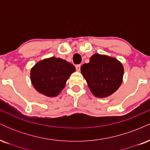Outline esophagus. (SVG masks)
Here are the masks:
<instances>
[{
  "instance_id": "1",
  "label": "esophagus",
  "mask_w": 150,
  "mask_h": 150,
  "mask_svg": "<svg viewBox=\"0 0 150 150\" xmlns=\"http://www.w3.org/2000/svg\"><path fill=\"white\" fill-rule=\"evenodd\" d=\"M80 67H81V65L80 64L75 65V68H76L77 71H80Z\"/></svg>"
}]
</instances>
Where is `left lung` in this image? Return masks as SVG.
Returning <instances> with one entry per match:
<instances>
[{
    "label": "left lung",
    "instance_id": "obj_1",
    "mask_svg": "<svg viewBox=\"0 0 150 150\" xmlns=\"http://www.w3.org/2000/svg\"><path fill=\"white\" fill-rule=\"evenodd\" d=\"M81 73L95 97H106L120 87L123 76V67L114 58L96 53L89 63L81 66Z\"/></svg>",
    "mask_w": 150,
    "mask_h": 150
}]
</instances>
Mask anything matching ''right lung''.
Segmentation results:
<instances>
[{"mask_svg": "<svg viewBox=\"0 0 150 150\" xmlns=\"http://www.w3.org/2000/svg\"><path fill=\"white\" fill-rule=\"evenodd\" d=\"M75 71V66L71 63L51 57L38 62L32 68L31 80L38 92L54 97L64 88L67 80Z\"/></svg>", "mask_w": 150, "mask_h": 150, "instance_id": "obj_1", "label": "right lung"}]
</instances>
